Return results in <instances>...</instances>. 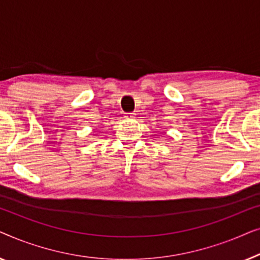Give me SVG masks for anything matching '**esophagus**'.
<instances>
[{"mask_svg":"<svg viewBox=\"0 0 260 260\" xmlns=\"http://www.w3.org/2000/svg\"><path fill=\"white\" fill-rule=\"evenodd\" d=\"M136 116V113H134V112H127V113H125V118H134V117Z\"/></svg>","mask_w":260,"mask_h":260,"instance_id":"34e87169","label":"esophagus"}]
</instances>
